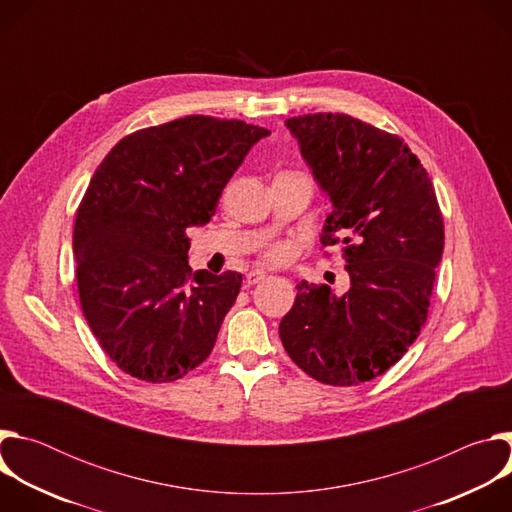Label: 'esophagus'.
Listing matches in <instances>:
<instances>
[{"label": "esophagus", "instance_id": "obj_1", "mask_svg": "<svg viewBox=\"0 0 512 512\" xmlns=\"http://www.w3.org/2000/svg\"><path fill=\"white\" fill-rule=\"evenodd\" d=\"M265 277H267V273H265L263 269H253V271H249V273H247L245 283L251 287V285H255V283H261Z\"/></svg>", "mask_w": 512, "mask_h": 512}]
</instances>
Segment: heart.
Here are the masks:
<instances>
[{
	"instance_id": "b5f03b06",
	"label": "heart",
	"mask_w": 512,
	"mask_h": 512,
	"mask_svg": "<svg viewBox=\"0 0 512 512\" xmlns=\"http://www.w3.org/2000/svg\"><path fill=\"white\" fill-rule=\"evenodd\" d=\"M289 253H291V247L287 243H279V245H273L265 251V259L271 261V263H281L289 257Z\"/></svg>"
}]
</instances>
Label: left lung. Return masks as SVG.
Masks as SVG:
<instances>
[{
    "label": "left lung",
    "mask_w": 512,
    "mask_h": 512,
    "mask_svg": "<svg viewBox=\"0 0 512 512\" xmlns=\"http://www.w3.org/2000/svg\"><path fill=\"white\" fill-rule=\"evenodd\" d=\"M332 204L322 245H344L350 285H298L281 324L285 352L312 379L352 387L383 375L427 318L444 218L407 143L344 113L285 121Z\"/></svg>",
    "instance_id": "obj_1"
}]
</instances>
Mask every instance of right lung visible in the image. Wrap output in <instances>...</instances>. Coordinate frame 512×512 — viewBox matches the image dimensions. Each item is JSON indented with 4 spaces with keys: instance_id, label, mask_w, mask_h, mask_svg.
<instances>
[{
    "instance_id": "add662e5",
    "label": "right lung",
    "mask_w": 512,
    "mask_h": 512,
    "mask_svg": "<svg viewBox=\"0 0 512 512\" xmlns=\"http://www.w3.org/2000/svg\"><path fill=\"white\" fill-rule=\"evenodd\" d=\"M269 131L188 115L123 137L77 210L72 249L83 314L117 367L148 383L182 379L208 358L243 275L188 265L190 227Z\"/></svg>"
}]
</instances>
